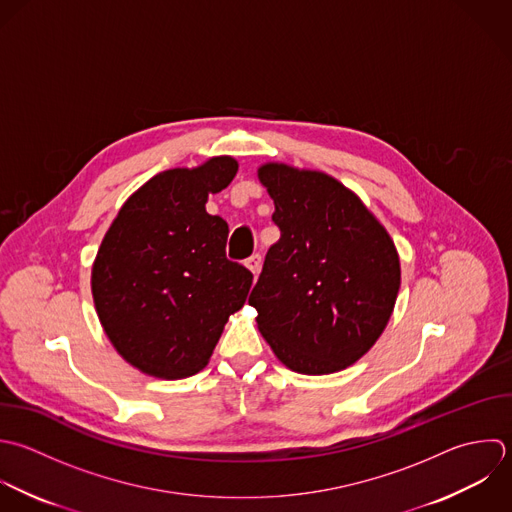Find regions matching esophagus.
Listing matches in <instances>:
<instances>
[{
    "label": "esophagus",
    "mask_w": 512,
    "mask_h": 512,
    "mask_svg": "<svg viewBox=\"0 0 512 512\" xmlns=\"http://www.w3.org/2000/svg\"><path fill=\"white\" fill-rule=\"evenodd\" d=\"M245 265L253 271V275H259V271H261V265H263V257L259 255V253H253L247 261H245Z\"/></svg>",
    "instance_id": "1"
}]
</instances>
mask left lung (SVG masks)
<instances>
[{
    "instance_id": "left-lung-1",
    "label": "left lung",
    "mask_w": 512,
    "mask_h": 512,
    "mask_svg": "<svg viewBox=\"0 0 512 512\" xmlns=\"http://www.w3.org/2000/svg\"><path fill=\"white\" fill-rule=\"evenodd\" d=\"M259 179L281 231L249 297L259 331L291 371H341L387 327L401 285L397 249L337 179L279 163Z\"/></svg>"
}]
</instances>
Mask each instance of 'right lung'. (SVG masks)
Instances as JSON below:
<instances>
[{
	"label": "right lung",
	"mask_w": 512,
	"mask_h": 512,
	"mask_svg": "<svg viewBox=\"0 0 512 512\" xmlns=\"http://www.w3.org/2000/svg\"><path fill=\"white\" fill-rule=\"evenodd\" d=\"M237 173L231 157L169 169L135 191L103 237L91 271L99 321L139 371L183 379L203 369L253 273L227 259L229 225L209 215V193Z\"/></svg>",
	"instance_id": "add662e5"
}]
</instances>
